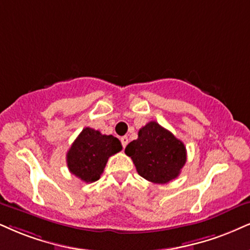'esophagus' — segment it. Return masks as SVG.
I'll return each instance as SVG.
<instances>
[{
  "label": "esophagus",
  "mask_w": 250,
  "mask_h": 250,
  "mask_svg": "<svg viewBox=\"0 0 250 250\" xmlns=\"http://www.w3.org/2000/svg\"><path fill=\"white\" fill-rule=\"evenodd\" d=\"M120 141H122V145H123V147H125L127 146V144H128V138L127 137H123L122 139H120Z\"/></svg>",
  "instance_id": "1"
}]
</instances>
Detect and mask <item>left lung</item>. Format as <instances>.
<instances>
[{
	"instance_id": "obj_1",
	"label": "left lung",
	"mask_w": 250,
	"mask_h": 250,
	"mask_svg": "<svg viewBox=\"0 0 250 250\" xmlns=\"http://www.w3.org/2000/svg\"><path fill=\"white\" fill-rule=\"evenodd\" d=\"M125 154L141 177L158 184L175 180L187 161L184 144L156 122L140 128L138 139L126 146Z\"/></svg>"
}]
</instances>
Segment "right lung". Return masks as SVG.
I'll return each instance as SVG.
<instances>
[{
	"mask_svg": "<svg viewBox=\"0 0 250 250\" xmlns=\"http://www.w3.org/2000/svg\"><path fill=\"white\" fill-rule=\"evenodd\" d=\"M122 148L120 141L113 135L85 127L67 152V166L76 177L91 183L100 180L107 160Z\"/></svg>",
	"mask_w": 250,
	"mask_h": 250,
	"instance_id": "1",
	"label": "right lung"
}]
</instances>
